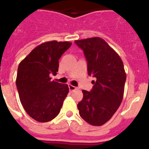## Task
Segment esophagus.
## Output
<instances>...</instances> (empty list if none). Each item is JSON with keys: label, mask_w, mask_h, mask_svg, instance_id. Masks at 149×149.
Instances as JSON below:
<instances>
[{"label": "esophagus", "mask_w": 149, "mask_h": 149, "mask_svg": "<svg viewBox=\"0 0 149 149\" xmlns=\"http://www.w3.org/2000/svg\"><path fill=\"white\" fill-rule=\"evenodd\" d=\"M68 88H69V90H71V91H73V90H75V89H78V88L77 87H76V86H72V85H68Z\"/></svg>", "instance_id": "obj_1"}]
</instances>
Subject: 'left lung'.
<instances>
[{"label": "left lung", "instance_id": "8db88e82", "mask_svg": "<svg viewBox=\"0 0 149 149\" xmlns=\"http://www.w3.org/2000/svg\"><path fill=\"white\" fill-rule=\"evenodd\" d=\"M84 51L89 76L95 77L90 92L83 90L77 104L83 119L101 126L111 119L123 98L126 74L119 54L103 39L93 37L74 41Z\"/></svg>", "mask_w": 149, "mask_h": 149}]
</instances>
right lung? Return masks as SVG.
<instances>
[{"label":"right lung","mask_w":149,"mask_h":149,"mask_svg":"<svg viewBox=\"0 0 149 149\" xmlns=\"http://www.w3.org/2000/svg\"><path fill=\"white\" fill-rule=\"evenodd\" d=\"M71 45L68 42H46L19 63L16 77L19 98L27 113L37 122H49L60 113L68 86L51 81L50 74L56 75L59 60Z\"/></svg>","instance_id":"right-lung-1"}]
</instances>
